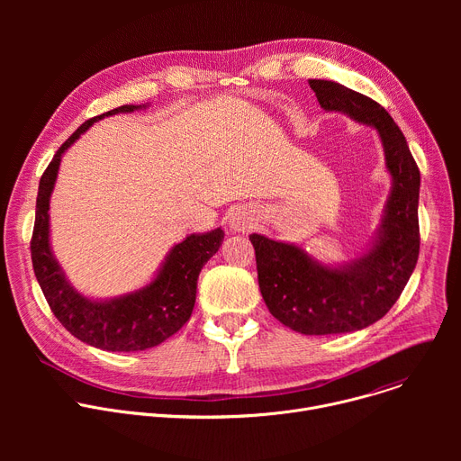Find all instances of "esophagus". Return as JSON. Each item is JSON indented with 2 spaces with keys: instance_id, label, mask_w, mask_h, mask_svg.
Listing matches in <instances>:
<instances>
[{
  "instance_id": "34e87169",
  "label": "esophagus",
  "mask_w": 461,
  "mask_h": 461,
  "mask_svg": "<svg viewBox=\"0 0 461 461\" xmlns=\"http://www.w3.org/2000/svg\"><path fill=\"white\" fill-rule=\"evenodd\" d=\"M230 228L233 231H248L253 228V217L246 210H235L230 215Z\"/></svg>"
}]
</instances>
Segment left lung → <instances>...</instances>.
<instances>
[{
	"label": "left lung",
	"mask_w": 461,
	"mask_h": 461,
	"mask_svg": "<svg viewBox=\"0 0 461 461\" xmlns=\"http://www.w3.org/2000/svg\"><path fill=\"white\" fill-rule=\"evenodd\" d=\"M326 113L372 127L383 146L390 193L381 222L356 258L328 265L295 242L251 233L258 288L270 313L304 336L363 330L409 283L420 255V169L396 122L374 100L332 80H308Z\"/></svg>",
	"instance_id": "1"
}]
</instances>
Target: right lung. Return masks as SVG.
I'll return each instance as SVG.
<instances>
[{"label":"right lung","instance_id":"add662e5","mask_svg":"<svg viewBox=\"0 0 461 461\" xmlns=\"http://www.w3.org/2000/svg\"><path fill=\"white\" fill-rule=\"evenodd\" d=\"M149 105L151 104L120 105L82 123L56 151L38 187L31 253L40 288L52 313L68 328V332L80 341L107 352L148 350L176 334L191 317L201 270L219 251L224 240L222 228L206 233H189L167 251L148 285L107 299L84 295L65 276L50 246L49 215L61 157L102 118L142 111Z\"/></svg>","mask_w":461,"mask_h":461}]
</instances>
